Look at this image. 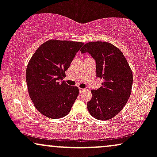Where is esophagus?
<instances>
[{
	"instance_id": "1",
	"label": "esophagus",
	"mask_w": 157,
	"mask_h": 157,
	"mask_svg": "<svg viewBox=\"0 0 157 157\" xmlns=\"http://www.w3.org/2000/svg\"><path fill=\"white\" fill-rule=\"evenodd\" d=\"M84 91H86V89H82V88H79V91H80V93H82Z\"/></svg>"
}]
</instances>
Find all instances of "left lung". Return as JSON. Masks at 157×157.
<instances>
[{
	"mask_svg": "<svg viewBox=\"0 0 157 157\" xmlns=\"http://www.w3.org/2000/svg\"><path fill=\"white\" fill-rule=\"evenodd\" d=\"M80 52L94 59L97 77L103 80L101 87L91 90L88 110L97 120H110L120 112L131 95L133 74L128 63L118 48L107 42H89Z\"/></svg>",
	"mask_w": 157,
	"mask_h": 157,
	"instance_id": "left-lung-1",
	"label": "left lung"
}]
</instances>
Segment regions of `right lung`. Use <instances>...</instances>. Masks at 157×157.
Segmentation results:
<instances>
[{
    "mask_svg": "<svg viewBox=\"0 0 157 157\" xmlns=\"http://www.w3.org/2000/svg\"><path fill=\"white\" fill-rule=\"evenodd\" d=\"M83 43L49 40L36 50L26 68L29 97L36 109L51 119L71 111L79 94L77 86L65 82V71Z\"/></svg>",
    "mask_w": 157,
    "mask_h": 157,
    "instance_id": "right-lung-1",
    "label": "right lung"
}]
</instances>
